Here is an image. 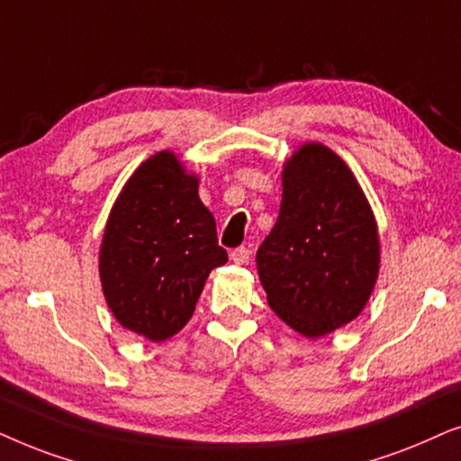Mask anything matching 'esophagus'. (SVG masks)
<instances>
[{"mask_svg": "<svg viewBox=\"0 0 461 461\" xmlns=\"http://www.w3.org/2000/svg\"><path fill=\"white\" fill-rule=\"evenodd\" d=\"M230 259L234 261V263H238V266H242V263H247L250 259V249H247V247L234 249L230 253Z\"/></svg>", "mask_w": 461, "mask_h": 461, "instance_id": "obj_1", "label": "esophagus"}]
</instances>
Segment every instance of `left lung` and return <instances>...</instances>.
Wrapping results in <instances>:
<instances>
[{"label":"left lung","mask_w":461,"mask_h":461,"mask_svg":"<svg viewBox=\"0 0 461 461\" xmlns=\"http://www.w3.org/2000/svg\"><path fill=\"white\" fill-rule=\"evenodd\" d=\"M267 303L303 337L333 333L369 302L379 236L369 200L348 164L321 143L285 162L280 214L257 250Z\"/></svg>","instance_id":"obj_1"}]
</instances>
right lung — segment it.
<instances>
[{
    "label": "right lung",
    "mask_w": 461,
    "mask_h": 461,
    "mask_svg": "<svg viewBox=\"0 0 461 461\" xmlns=\"http://www.w3.org/2000/svg\"><path fill=\"white\" fill-rule=\"evenodd\" d=\"M225 261L198 176L173 151L145 159L109 212L98 255L115 321L149 341L168 339L185 327L208 274Z\"/></svg>",
    "instance_id": "obj_1"
}]
</instances>
